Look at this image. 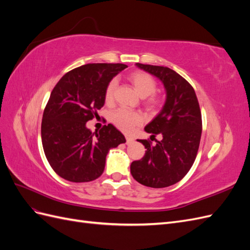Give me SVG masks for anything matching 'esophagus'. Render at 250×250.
<instances>
[{"label": "esophagus", "instance_id": "esophagus-1", "mask_svg": "<svg viewBox=\"0 0 250 250\" xmlns=\"http://www.w3.org/2000/svg\"><path fill=\"white\" fill-rule=\"evenodd\" d=\"M134 142V139L132 138V137H126V144H131V143H133Z\"/></svg>", "mask_w": 250, "mask_h": 250}]
</instances>
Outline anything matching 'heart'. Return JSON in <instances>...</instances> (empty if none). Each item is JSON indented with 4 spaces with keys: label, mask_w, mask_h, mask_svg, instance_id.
Wrapping results in <instances>:
<instances>
[{
    "label": "heart",
    "mask_w": 250,
    "mask_h": 250,
    "mask_svg": "<svg viewBox=\"0 0 250 250\" xmlns=\"http://www.w3.org/2000/svg\"><path fill=\"white\" fill-rule=\"evenodd\" d=\"M127 78L131 82L135 92H137L139 96H141L142 98L148 97L155 92L156 82L147 73L133 72L128 75ZM116 86L117 82L115 80H111L106 86L104 94V99L107 103H109L112 100ZM157 103L158 100L154 97L150 98L148 100V104L150 106H155ZM111 121L119 129L125 132H130L134 129L135 126L140 125L143 122V117L141 116L140 112L128 110L125 108H119L111 115Z\"/></svg>",
    "instance_id": "1"
}]
</instances>
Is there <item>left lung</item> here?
Instances as JSON below:
<instances>
[{
	"mask_svg": "<svg viewBox=\"0 0 250 250\" xmlns=\"http://www.w3.org/2000/svg\"><path fill=\"white\" fill-rule=\"evenodd\" d=\"M139 69L160 79L166 89V101L145 131L162 135L155 145L139 140L146 149L140 161L130 165L138 183L150 188H166L178 183L193 166L202 131L199 103L192 85L169 67L135 63Z\"/></svg>",
	"mask_w": 250,
	"mask_h": 250,
	"instance_id": "obj_1",
	"label": "left lung"
}]
</instances>
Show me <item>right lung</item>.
Instances as JSON below:
<instances>
[{
  "instance_id": "1",
  "label": "right lung",
  "mask_w": 250,
  "mask_h": 250,
  "mask_svg": "<svg viewBox=\"0 0 250 250\" xmlns=\"http://www.w3.org/2000/svg\"><path fill=\"white\" fill-rule=\"evenodd\" d=\"M123 63H88L63 75L50 95L42 122L44 154L60 177L87 183L102 175L111 148L126 142L108 124L92 132L86 122L97 116L105 102L111 79L126 69Z\"/></svg>"
}]
</instances>
